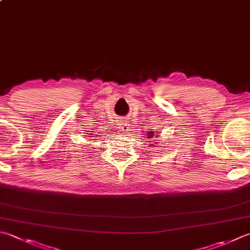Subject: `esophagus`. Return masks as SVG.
<instances>
[{
	"mask_svg": "<svg viewBox=\"0 0 250 250\" xmlns=\"http://www.w3.org/2000/svg\"><path fill=\"white\" fill-rule=\"evenodd\" d=\"M120 128H121V130L126 131V133H127V131L130 129V127H129V124L126 123V122H125V123H121L120 124Z\"/></svg>",
	"mask_w": 250,
	"mask_h": 250,
	"instance_id": "esophagus-1",
	"label": "esophagus"
}]
</instances>
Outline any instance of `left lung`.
Listing matches in <instances>:
<instances>
[{
	"label": "left lung",
	"mask_w": 250,
	"mask_h": 250,
	"mask_svg": "<svg viewBox=\"0 0 250 250\" xmlns=\"http://www.w3.org/2000/svg\"><path fill=\"white\" fill-rule=\"evenodd\" d=\"M153 136H158V135L155 133H150V131H148V137H146V138H152Z\"/></svg>",
	"instance_id": "1"
}]
</instances>
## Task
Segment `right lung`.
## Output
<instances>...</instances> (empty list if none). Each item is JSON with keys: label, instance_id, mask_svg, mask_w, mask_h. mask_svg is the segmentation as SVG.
Returning <instances> with one entry per match:
<instances>
[{"label": "right lung", "instance_id": "1", "mask_svg": "<svg viewBox=\"0 0 250 250\" xmlns=\"http://www.w3.org/2000/svg\"><path fill=\"white\" fill-rule=\"evenodd\" d=\"M93 137H97V135H95V136H93ZM96 138H93V139H91V140H95Z\"/></svg>", "mask_w": 250, "mask_h": 250}]
</instances>
